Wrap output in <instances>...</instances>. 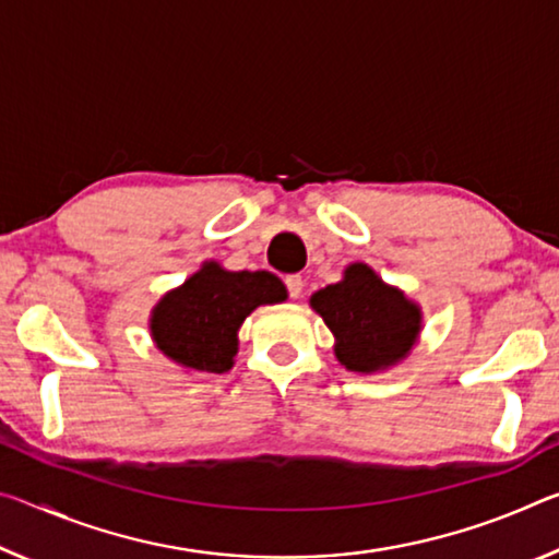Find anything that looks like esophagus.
Returning <instances> with one entry per match:
<instances>
[{"label": "esophagus", "mask_w": 559, "mask_h": 559, "mask_svg": "<svg viewBox=\"0 0 559 559\" xmlns=\"http://www.w3.org/2000/svg\"><path fill=\"white\" fill-rule=\"evenodd\" d=\"M283 283H286V290L290 298H298L300 294H304V278H300L298 273H290V276L283 278Z\"/></svg>", "instance_id": "34e87169"}]
</instances>
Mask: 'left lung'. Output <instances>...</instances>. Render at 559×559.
<instances>
[{"mask_svg": "<svg viewBox=\"0 0 559 559\" xmlns=\"http://www.w3.org/2000/svg\"><path fill=\"white\" fill-rule=\"evenodd\" d=\"M311 306L335 335V356L348 370L370 373L405 358L420 333V308L385 286L366 263L313 294Z\"/></svg>", "mask_w": 559, "mask_h": 559, "instance_id": "1", "label": "left lung"}]
</instances>
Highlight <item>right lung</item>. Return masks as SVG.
Instances as JSON below:
<instances>
[{
  "label": "right lung",
  "mask_w": 559,
  "mask_h": 559,
  "mask_svg": "<svg viewBox=\"0 0 559 559\" xmlns=\"http://www.w3.org/2000/svg\"><path fill=\"white\" fill-rule=\"evenodd\" d=\"M286 300V288L269 271H224L206 263L162 298L152 316L158 350L183 368L224 373L234 366L236 331L263 304Z\"/></svg>",
  "instance_id": "add662e5"
}]
</instances>
